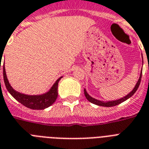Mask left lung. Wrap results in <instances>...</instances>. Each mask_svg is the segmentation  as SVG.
Wrapping results in <instances>:
<instances>
[{
  "mask_svg": "<svg viewBox=\"0 0 149 149\" xmlns=\"http://www.w3.org/2000/svg\"><path fill=\"white\" fill-rule=\"evenodd\" d=\"M142 70V69H141ZM141 74H142V71H141L140 72V77L139 79V80L135 84V87H134V89L132 90L129 94H127L126 95H125L124 97L121 98V99H118V100H112V101H101V100H96L95 98L92 97L90 95L88 94V93L86 92V89H84V94H85V96L87 100H89V102H92V103L95 104V105H97V106H104V107H112V106H117L118 104L122 103V102H125V100H127L128 99H129L130 97H132V95H133L134 93H135L136 90L138 89L139 86V84L141 83Z\"/></svg>",
  "mask_w": 149,
  "mask_h": 149,
  "instance_id": "8db88e82",
  "label": "left lung"
}]
</instances>
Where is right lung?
<instances>
[{
  "instance_id": "obj_1",
  "label": "right lung",
  "mask_w": 149,
  "mask_h": 149,
  "mask_svg": "<svg viewBox=\"0 0 149 149\" xmlns=\"http://www.w3.org/2000/svg\"><path fill=\"white\" fill-rule=\"evenodd\" d=\"M3 74L5 86L10 95L22 105L31 109H44L54 104L58 96V83L60 79L63 77H61L58 79L49 89V91H47L45 93L40 95H26L16 91L10 86L6 74L4 65L3 66Z\"/></svg>"
}]
</instances>
